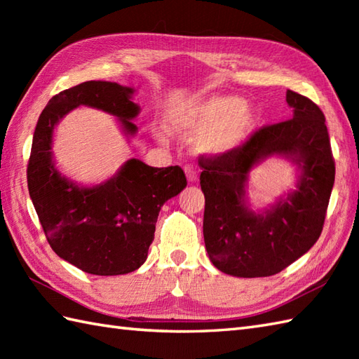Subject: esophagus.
I'll use <instances>...</instances> for the list:
<instances>
[{
    "mask_svg": "<svg viewBox=\"0 0 359 359\" xmlns=\"http://www.w3.org/2000/svg\"><path fill=\"white\" fill-rule=\"evenodd\" d=\"M185 174H187L188 182H191V184H194V182L197 180V172H196V170H194L191 165H187L185 166Z\"/></svg>",
    "mask_w": 359,
    "mask_h": 359,
    "instance_id": "1",
    "label": "esophagus"
}]
</instances>
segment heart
<instances>
[{"label":"heart","mask_w":359,"mask_h":359,"mask_svg":"<svg viewBox=\"0 0 359 359\" xmlns=\"http://www.w3.org/2000/svg\"><path fill=\"white\" fill-rule=\"evenodd\" d=\"M170 131L194 137V149L222 157L245 143L256 126L253 108L231 95L196 97L171 104L166 111Z\"/></svg>","instance_id":"obj_1"}]
</instances>
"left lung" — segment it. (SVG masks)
I'll return each mask as SVG.
<instances>
[{
	"label": "left lung",
	"instance_id": "obj_1",
	"mask_svg": "<svg viewBox=\"0 0 359 359\" xmlns=\"http://www.w3.org/2000/svg\"><path fill=\"white\" fill-rule=\"evenodd\" d=\"M287 103L293 118L257 129L231 154L199 160L205 248L217 270L236 278L273 276L306 255L323 231L334 184L325 117L293 90ZM270 156L297 165V188L255 212L246 199L248 177Z\"/></svg>",
	"mask_w": 359,
	"mask_h": 359
}]
</instances>
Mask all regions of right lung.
<instances>
[{
  "instance_id": "obj_1",
  "label": "right lung",
  "mask_w": 359,
  "mask_h": 359,
  "mask_svg": "<svg viewBox=\"0 0 359 359\" xmlns=\"http://www.w3.org/2000/svg\"><path fill=\"white\" fill-rule=\"evenodd\" d=\"M134 88L112 81H85L53 95L34 133L27 165V187L46 239L55 253L97 276H117L139 269L154 241L163 203L187 187L180 166L154 168L129 158L111 179L83 187L55 166L53 129L79 106L100 109L118 120L134 137L140 106Z\"/></svg>"
}]
</instances>
